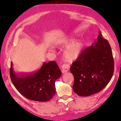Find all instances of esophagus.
<instances>
[{
  "instance_id": "esophagus-1",
  "label": "esophagus",
  "mask_w": 121,
  "mask_h": 121,
  "mask_svg": "<svg viewBox=\"0 0 121 121\" xmlns=\"http://www.w3.org/2000/svg\"><path fill=\"white\" fill-rule=\"evenodd\" d=\"M69 70V65H68V64H64L62 66V68H61V70H62V72L63 73H67L68 72Z\"/></svg>"
}]
</instances>
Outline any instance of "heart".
<instances>
[{
	"label": "heart",
	"instance_id": "1",
	"mask_svg": "<svg viewBox=\"0 0 121 121\" xmlns=\"http://www.w3.org/2000/svg\"><path fill=\"white\" fill-rule=\"evenodd\" d=\"M74 38L60 39L57 41L55 44L57 46H65L63 51V57L66 60L73 62L80 57L83 51L85 43L84 41L79 40L75 41ZM52 50V48L49 49Z\"/></svg>",
	"mask_w": 121,
	"mask_h": 121
}]
</instances>
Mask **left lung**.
<instances>
[{
    "label": "left lung",
    "instance_id": "1",
    "mask_svg": "<svg viewBox=\"0 0 121 121\" xmlns=\"http://www.w3.org/2000/svg\"><path fill=\"white\" fill-rule=\"evenodd\" d=\"M70 70L74 78L73 89L80 96H89L101 91L113 76L114 60L108 41L99 32L97 40L85 49Z\"/></svg>",
    "mask_w": 121,
    "mask_h": 121
}]
</instances>
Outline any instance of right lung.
Segmentation results:
<instances>
[{"mask_svg": "<svg viewBox=\"0 0 121 121\" xmlns=\"http://www.w3.org/2000/svg\"><path fill=\"white\" fill-rule=\"evenodd\" d=\"M10 75L13 85L25 97L30 100L46 102L56 94L55 82L62 75L54 61L44 63L41 68L29 74H16L11 62Z\"/></svg>", "mask_w": 121, "mask_h": 121, "instance_id": "right-lung-1", "label": "right lung"}]
</instances>
